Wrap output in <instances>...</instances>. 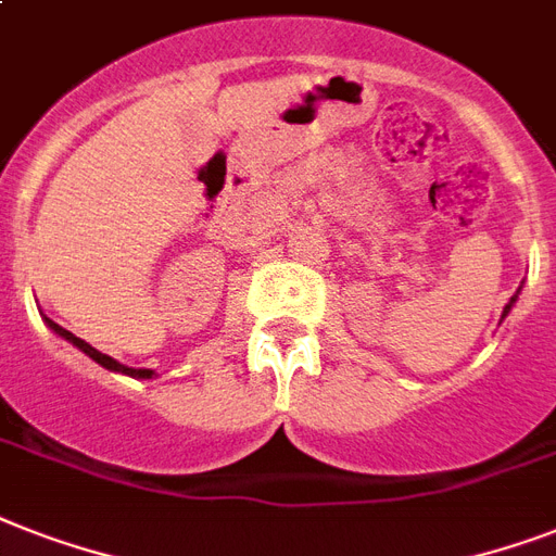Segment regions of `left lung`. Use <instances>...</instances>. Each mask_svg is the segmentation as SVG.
I'll list each match as a JSON object with an SVG mask.
<instances>
[{
	"mask_svg": "<svg viewBox=\"0 0 556 556\" xmlns=\"http://www.w3.org/2000/svg\"><path fill=\"white\" fill-rule=\"evenodd\" d=\"M517 296H519V291H517V294H514V296H510V303H508V305H505V312H502V320H505V317H508V312H510V305L517 303Z\"/></svg>",
	"mask_w": 556,
	"mask_h": 556,
	"instance_id": "1",
	"label": "left lung"
}]
</instances>
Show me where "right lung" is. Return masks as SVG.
Masks as SVG:
<instances>
[{
  "label": "right lung",
  "mask_w": 556,
  "mask_h": 556,
  "mask_svg": "<svg viewBox=\"0 0 556 556\" xmlns=\"http://www.w3.org/2000/svg\"><path fill=\"white\" fill-rule=\"evenodd\" d=\"M46 323H48V329L54 331V334H60V338H63V340H68V343H72V346L80 349L83 355H89L91 361H94V364L103 366V369H109V371H121V375H129V378H152V375H155V371H152V369H132V366L117 364L115 357L103 355V352H98V349H94V346H89V343H86V340L74 338L72 331H65L63 326H56L54 320H48V317H46Z\"/></svg>",
  "instance_id": "1"
}]
</instances>
